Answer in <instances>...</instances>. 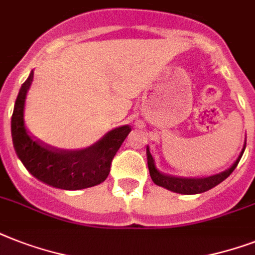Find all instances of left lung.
Here are the masks:
<instances>
[{
	"label": "left lung",
	"instance_id": "8db88e82",
	"mask_svg": "<svg viewBox=\"0 0 255 255\" xmlns=\"http://www.w3.org/2000/svg\"><path fill=\"white\" fill-rule=\"evenodd\" d=\"M246 143L244 145V149H242L241 155L237 159V161L229 168L226 169L225 172H221V173L214 174V176H209V177H202V178H188V177H174V176H169V174L161 173L160 170H157V168L155 167V160L152 157L151 152H149V148L147 147V159H148V169H149V174H151L152 181L155 182L156 185L163 186V188H167V189L172 190V192H176V193L181 194H197L202 193V192H206V190L212 189L216 185H218L220 182H222L225 178H228L232 174L236 167L240 163L242 155H244V151H245Z\"/></svg>",
	"mask_w": 255,
	"mask_h": 255
}]
</instances>
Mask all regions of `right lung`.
<instances>
[{
  "mask_svg": "<svg viewBox=\"0 0 255 255\" xmlns=\"http://www.w3.org/2000/svg\"><path fill=\"white\" fill-rule=\"evenodd\" d=\"M34 73L22 85L11 116L14 149L25 168L45 184L66 190H78L98 185L107 178L112 159L131 132L129 126L112 129L91 147L78 151L57 149L42 143L26 131L23 108Z\"/></svg>",
  "mask_w": 255,
  "mask_h": 255,
  "instance_id": "add662e5",
  "label": "right lung"
}]
</instances>
